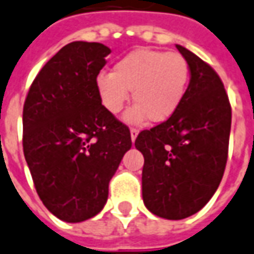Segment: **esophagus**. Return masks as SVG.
<instances>
[{"instance_id": "34e87169", "label": "esophagus", "mask_w": 254, "mask_h": 254, "mask_svg": "<svg viewBox=\"0 0 254 254\" xmlns=\"http://www.w3.org/2000/svg\"><path fill=\"white\" fill-rule=\"evenodd\" d=\"M137 134H138V129H136V127H132V129H130V137H132V141H134V140H136Z\"/></svg>"}]
</instances>
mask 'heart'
Returning <instances> with one entry per match:
<instances>
[{
    "label": "heart",
    "mask_w": 254,
    "mask_h": 254,
    "mask_svg": "<svg viewBox=\"0 0 254 254\" xmlns=\"http://www.w3.org/2000/svg\"><path fill=\"white\" fill-rule=\"evenodd\" d=\"M190 80V65L178 52L157 50L132 51L113 67L112 74L95 79L105 109L118 114L132 98L136 105L127 110L125 120L141 124L148 118L160 124L178 112L185 99Z\"/></svg>",
    "instance_id": "1"
}]
</instances>
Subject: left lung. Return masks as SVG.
Here are the masks:
<instances>
[{
	"label": "left lung",
	"instance_id": "left-lung-1",
	"mask_svg": "<svg viewBox=\"0 0 254 254\" xmlns=\"http://www.w3.org/2000/svg\"><path fill=\"white\" fill-rule=\"evenodd\" d=\"M176 48L190 65L185 99L170 120L140 132L134 142L144 156V203L165 219L190 217L211 199L225 172L232 127L221 78L191 51Z\"/></svg>",
	"mask_w": 254,
	"mask_h": 254
}]
</instances>
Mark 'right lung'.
Segmentation results:
<instances>
[{
	"label": "right lung",
	"instance_id": "add662e5",
	"mask_svg": "<svg viewBox=\"0 0 254 254\" xmlns=\"http://www.w3.org/2000/svg\"><path fill=\"white\" fill-rule=\"evenodd\" d=\"M110 48L72 41L33 80L22 110V148L37 194L64 222L101 211L130 149L129 127L108 112L95 79Z\"/></svg>",
	"mask_w": 254,
	"mask_h": 254
}]
</instances>
